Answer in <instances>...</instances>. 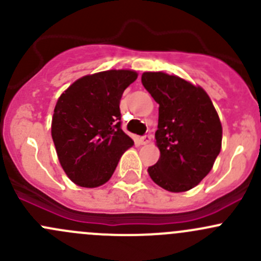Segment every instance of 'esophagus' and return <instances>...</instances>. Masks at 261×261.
<instances>
[{"instance_id": "1", "label": "esophagus", "mask_w": 261, "mask_h": 261, "mask_svg": "<svg viewBox=\"0 0 261 261\" xmlns=\"http://www.w3.org/2000/svg\"><path fill=\"white\" fill-rule=\"evenodd\" d=\"M150 141H151V136L150 135H144L140 138V144L141 145H146V144H149Z\"/></svg>"}]
</instances>
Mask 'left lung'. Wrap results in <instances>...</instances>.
Here are the masks:
<instances>
[{
  "mask_svg": "<svg viewBox=\"0 0 261 261\" xmlns=\"http://www.w3.org/2000/svg\"><path fill=\"white\" fill-rule=\"evenodd\" d=\"M141 82L159 103L155 139L160 158L147 173L167 191H189L211 172L220 154V117L199 86L163 72L143 73Z\"/></svg>",
  "mask_w": 261,
  "mask_h": 261,
  "instance_id": "left-lung-1",
  "label": "left lung"
}]
</instances>
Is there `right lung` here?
Returning <instances> with one entry per match:
<instances>
[{"label": "right lung", "instance_id": "right-lung-1", "mask_svg": "<svg viewBox=\"0 0 261 261\" xmlns=\"http://www.w3.org/2000/svg\"><path fill=\"white\" fill-rule=\"evenodd\" d=\"M138 78L134 70H106L75 81L58 99L51 138L58 159L73 183L94 188L114 174L134 145L121 128L120 99Z\"/></svg>", "mask_w": 261, "mask_h": 261}]
</instances>
